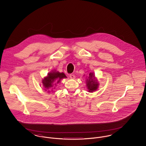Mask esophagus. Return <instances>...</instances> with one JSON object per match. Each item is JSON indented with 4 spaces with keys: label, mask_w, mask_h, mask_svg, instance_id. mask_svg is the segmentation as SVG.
<instances>
[{
    "label": "esophagus",
    "mask_w": 146,
    "mask_h": 146,
    "mask_svg": "<svg viewBox=\"0 0 146 146\" xmlns=\"http://www.w3.org/2000/svg\"><path fill=\"white\" fill-rule=\"evenodd\" d=\"M70 79H75L76 76L74 74H70Z\"/></svg>",
    "instance_id": "esophagus-1"
}]
</instances>
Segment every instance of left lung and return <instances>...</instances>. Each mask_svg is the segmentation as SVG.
Segmentation results:
<instances>
[{"mask_svg": "<svg viewBox=\"0 0 146 146\" xmlns=\"http://www.w3.org/2000/svg\"><path fill=\"white\" fill-rule=\"evenodd\" d=\"M86 83L89 92H93L94 91L98 89L99 84L98 83L94 73H90L89 76L86 80Z\"/></svg>", "mask_w": 146, "mask_h": 146, "instance_id": "left-lung-1", "label": "left lung"}]
</instances>
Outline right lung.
Returning <instances> with one entry per match:
<instances>
[{
  "instance_id": "obj_1",
  "label": "right lung",
  "mask_w": 146,
  "mask_h": 146,
  "mask_svg": "<svg viewBox=\"0 0 146 146\" xmlns=\"http://www.w3.org/2000/svg\"><path fill=\"white\" fill-rule=\"evenodd\" d=\"M66 78L67 76L63 72L60 73L59 72L56 70L50 72L48 74V76L44 77V78L42 80V83L45 88V90H48L50 88L53 87L54 85H56V83L54 84L55 82L58 83L61 79ZM55 87H54V89H55ZM48 92H50V91H48Z\"/></svg>"
}]
</instances>
